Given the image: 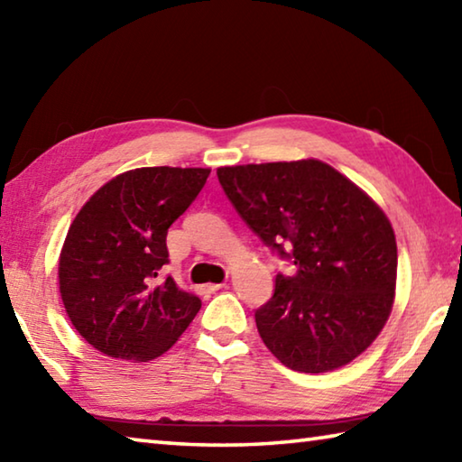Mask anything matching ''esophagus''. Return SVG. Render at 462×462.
I'll use <instances>...</instances> for the list:
<instances>
[{
  "label": "esophagus",
  "instance_id": "esophagus-1",
  "mask_svg": "<svg viewBox=\"0 0 462 462\" xmlns=\"http://www.w3.org/2000/svg\"><path fill=\"white\" fill-rule=\"evenodd\" d=\"M222 287H224V283H209V285L199 287V291H201V295H212L216 291H220Z\"/></svg>",
  "mask_w": 462,
  "mask_h": 462
}]
</instances>
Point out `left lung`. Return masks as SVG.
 <instances>
[{
	"label": "left lung",
	"instance_id": "obj_1",
	"mask_svg": "<svg viewBox=\"0 0 462 462\" xmlns=\"http://www.w3.org/2000/svg\"><path fill=\"white\" fill-rule=\"evenodd\" d=\"M226 198L279 259L271 300L254 311L281 363L326 373L371 346L391 314L397 245L369 195L322 161L217 169Z\"/></svg>",
	"mask_w": 462,
	"mask_h": 462
}]
</instances>
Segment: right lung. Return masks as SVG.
<instances>
[{
	"instance_id": "1",
	"label": "right lung",
	"mask_w": 462,
	"mask_h": 462,
	"mask_svg": "<svg viewBox=\"0 0 462 462\" xmlns=\"http://www.w3.org/2000/svg\"><path fill=\"white\" fill-rule=\"evenodd\" d=\"M209 169L143 167L114 177L81 208L59 261L75 330L99 353L152 361L173 346L201 300L161 279L167 232L198 198Z\"/></svg>"
}]
</instances>
